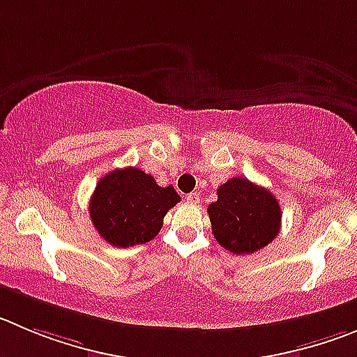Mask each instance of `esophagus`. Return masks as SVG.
Masks as SVG:
<instances>
[{"label":"esophagus","mask_w":357,"mask_h":357,"mask_svg":"<svg viewBox=\"0 0 357 357\" xmlns=\"http://www.w3.org/2000/svg\"><path fill=\"white\" fill-rule=\"evenodd\" d=\"M186 201L192 202V204H199L201 202V195H199V192H192V194L186 195Z\"/></svg>","instance_id":"34e87169"}]
</instances>
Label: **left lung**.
I'll use <instances>...</instances> for the list:
<instances>
[{"label":"left lung","mask_w":357,"mask_h":357,"mask_svg":"<svg viewBox=\"0 0 357 357\" xmlns=\"http://www.w3.org/2000/svg\"><path fill=\"white\" fill-rule=\"evenodd\" d=\"M218 199L208 206L211 231L216 241L232 254H254L276 238L282 224V209L269 190L231 178L220 185Z\"/></svg>","instance_id":"8db88e82"}]
</instances>
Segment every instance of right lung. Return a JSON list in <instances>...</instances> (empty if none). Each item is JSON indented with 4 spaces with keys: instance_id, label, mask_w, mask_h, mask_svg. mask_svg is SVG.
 <instances>
[{
    "instance_id": "obj_1",
    "label": "right lung",
    "mask_w": 357,
    "mask_h": 357,
    "mask_svg": "<svg viewBox=\"0 0 357 357\" xmlns=\"http://www.w3.org/2000/svg\"><path fill=\"white\" fill-rule=\"evenodd\" d=\"M178 202V192L156 185L151 174L137 167L116 169L96 185L89 216L109 245L126 248L151 241L162 229L163 216Z\"/></svg>"
}]
</instances>
